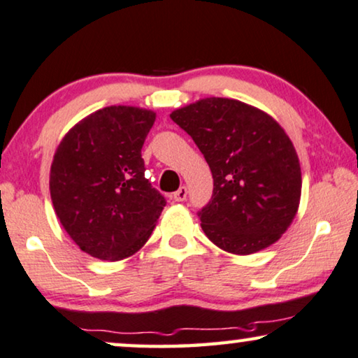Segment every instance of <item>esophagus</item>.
<instances>
[{"label":"esophagus","mask_w":358,"mask_h":358,"mask_svg":"<svg viewBox=\"0 0 358 358\" xmlns=\"http://www.w3.org/2000/svg\"><path fill=\"white\" fill-rule=\"evenodd\" d=\"M173 199L176 201H184L185 199H187V187H185V185H182V187H179V190L174 192Z\"/></svg>","instance_id":"esophagus-1"}]
</instances>
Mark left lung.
<instances>
[{
	"mask_svg": "<svg viewBox=\"0 0 358 358\" xmlns=\"http://www.w3.org/2000/svg\"><path fill=\"white\" fill-rule=\"evenodd\" d=\"M194 138L213 174L200 211L206 237L234 255L273 245L291 226L302 194L297 152L284 129L258 108L210 96L171 113Z\"/></svg>",
	"mask_w": 358,
	"mask_h": 358,
	"instance_id": "8db88e82",
	"label": "left lung"
}]
</instances>
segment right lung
<instances>
[{"instance_id": "add662e5", "label": "right lung", "mask_w": 358, "mask_h": 358, "mask_svg": "<svg viewBox=\"0 0 358 358\" xmlns=\"http://www.w3.org/2000/svg\"><path fill=\"white\" fill-rule=\"evenodd\" d=\"M157 113L106 106L69 129L50 169L55 213L98 260L119 262L145 245L166 205L145 179L142 147Z\"/></svg>"}]
</instances>
